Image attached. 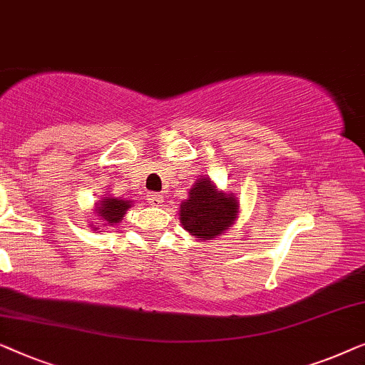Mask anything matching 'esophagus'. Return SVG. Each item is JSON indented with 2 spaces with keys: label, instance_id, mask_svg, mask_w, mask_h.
<instances>
[{
  "label": "esophagus",
  "instance_id": "obj_1",
  "mask_svg": "<svg viewBox=\"0 0 365 365\" xmlns=\"http://www.w3.org/2000/svg\"><path fill=\"white\" fill-rule=\"evenodd\" d=\"M148 203L153 205V207H162L163 203V195L162 193H148Z\"/></svg>",
  "mask_w": 365,
  "mask_h": 365
}]
</instances>
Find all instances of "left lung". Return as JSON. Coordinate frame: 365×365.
Instances as JSON below:
<instances>
[{
    "label": "left lung",
    "mask_w": 365,
    "mask_h": 365,
    "mask_svg": "<svg viewBox=\"0 0 365 365\" xmlns=\"http://www.w3.org/2000/svg\"><path fill=\"white\" fill-rule=\"evenodd\" d=\"M235 193H225L208 177L198 178L180 205V222L190 235L212 240L232 227L238 215Z\"/></svg>",
    "instance_id": "obj_1"
}]
</instances>
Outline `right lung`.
I'll list each match as a JSON object with an SVG mask.
<instances>
[{
    "mask_svg": "<svg viewBox=\"0 0 365 365\" xmlns=\"http://www.w3.org/2000/svg\"><path fill=\"white\" fill-rule=\"evenodd\" d=\"M130 207V200H122L110 197V195H106V197H102V200H99V203L96 205L94 212L97 213V217L104 222L106 227H110V225L119 223ZM92 230H97V225Z\"/></svg>",
    "mask_w": 365,
    "mask_h": 365,
    "instance_id": "obj_1",
    "label": "right lung"
}]
</instances>
